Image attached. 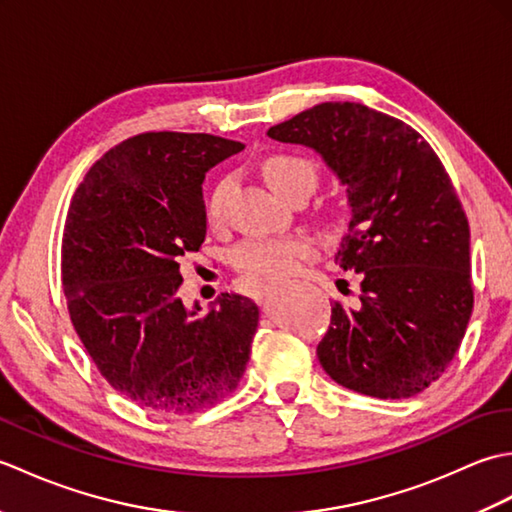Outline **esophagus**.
Segmentation results:
<instances>
[{
  "label": "esophagus",
  "mask_w": 512,
  "mask_h": 512,
  "mask_svg": "<svg viewBox=\"0 0 512 512\" xmlns=\"http://www.w3.org/2000/svg\"><path fill=\"white\" fill-rule=\"evenodd\" d=\"M270 290H273V284H266V286H262V290H259V297H266Z\"/></svg>",
  "instance_id": "1"
}]
</instances>
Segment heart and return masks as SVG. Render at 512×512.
Wrapping results in <instances>:
<instances>
[{
	"instance_id": "heart-1",
	"label": "heart",
	"mask_w": 512,
	"mask_h": 512,
	"mask_svg": "<svg viewBox=\"0 0 512 512\" xmlns=\"http://www.w3.org/2000/svg\"><path fill=\"white\" fill-rule=\"evenodd\" d=\"M262 173L268 187L277 195L286 193L295 184H312L317 182V167L308 158L295 154H273L262 162ZM228 189V182H220L211 191L206 211L211 220H215L222 211V202ZM317 253V242L310 235H277V237H248L239 242L233 253L231 262L248 281H277L286 277L301 266L303 259Z\"/></svg>"
}]
</instances>
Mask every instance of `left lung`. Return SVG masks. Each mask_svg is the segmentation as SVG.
<instances>
[{
	"label": "left lung",
	"mask_w": 512,
	"mask_h": 512,
	"mask_svg": "<svg viewBox=\"0 0 512 512\" xmlns=\"http://www.w3.org/2000/svg\"><path fill=\"white\" fill-rule=\"evenodd\" d=\"M317 151L352 209L334 262L361 279L334 301L317 347L336 383L411 398L453 361L473 312L469 220L440 158L416 129L361 103H321L268 129Z\"/></svg>",
	"instance_id": "8db88e82"
}]
</instances>
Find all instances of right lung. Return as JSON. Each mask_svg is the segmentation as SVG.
I'll return each instance as SVG.
<instances>
[{
	"label": "right lung",
	"mask_w": 512,
	"mask_h": 512,
	"mask_svg": "<svg viewBox=\"0 0 512 512\" xmlns=\"http://www.w3.org/2000/svg\"><path fill=\"white\" fill-rule=\"evenodd\" d=\"M242 149L211 134H138L96 160L72 198L61 246L72 325L107 383L145 409L202 411L244 376L255 301L224 292L200 314L178 297L180 259L206 237V171Z\"/></svg>",
	"instance_id": "1"
}]
</instances>
